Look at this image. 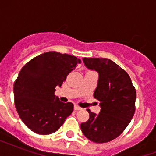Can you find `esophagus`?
<instances>
[{"mask_svg": "<svg viewBox=\"0 0 156 156\" xmlns=\"http://www.w3.org/2000/svg\"><path fill=\"white\" fill-rule=\"evenodd\" d=\"M81 108L80 107H78V105H74V110H75V111H78V110H81Z\"/></svg>", "mask_w": 156, "mask_h": 156, "instance_id": "34e87169", "label": "esophagus"}]
</instances>
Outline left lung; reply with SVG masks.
Here are the masks:
<instances>
[{
	"instance_id": "1",
	"label": "left lung",
	"mask_w": 156,
	"mask_h": 156,
	"mask_svg": "<svg viewBox=\"0 0 156 156\" xmlns=\"http://www.w3.org/2000/svg\"><path fill=\"white\" fill-rule=\"evenodd\" d=\"M85 66L99 73L95 99L100 113L87 109L90 117L81 124L83 134L94 143L113 140L123 132L135 112L136 90L126 70L107 58H83Z\"/></svg>"
}]
</instances>
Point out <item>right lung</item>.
Here are the masks:
<instances>
[{
	"label": "right lung",
	"mask_w": 156,
	"mask_h": 156,
	"mask_svg": "<svg viewBox=\"0 0 156 156\" xmlns=\"http://www.w3.org/2000/svg\"><path fill=\"white\" fill-rule=\"evenodd\" d=\"M80 63L74 56L48 52L23 66L13 85L14 104L30 130L41 135L54 133L72 113L73 104L61 102L54 92Z\"/></svg>",
	"instance_id": "right-lung-1"
}]
</instances>
